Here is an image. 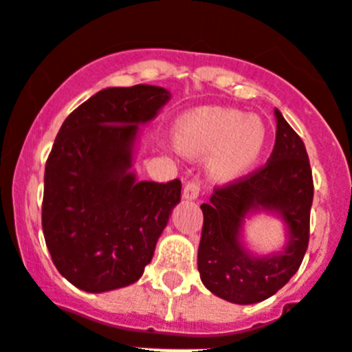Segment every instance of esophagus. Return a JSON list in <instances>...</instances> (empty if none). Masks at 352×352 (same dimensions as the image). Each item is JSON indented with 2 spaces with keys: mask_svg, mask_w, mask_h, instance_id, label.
Here are the masks:
<instances>
[{
  "mask_svg": "<svg viewBox=\"0 0 352 352\" xmlns=\"http://www.w3.org/2000/svg\"><path fill=\"white\" fill-rule=\"evenodd\" d=\"M199 191H201V186H199L198 180H189L186 186H184V198L186 199H196L199 196Z\"/></svg>",
  "mask_w": 352,
  "mask_h": 352,
  "instance_id": "obj_1",
  "label": "esophagus"
}]
</instances>
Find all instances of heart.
Here are the masks:
<instances>
[{"label": "heart", "instance_id": "b5f03b06", "mask_svg": "<svg viewBox=\"0 0 352 352\" xmlns=\"http://www.w3.org/2000/svg\"><path fill=\"white\" fill-rule=\"evenodd\" d=\"M267 124L242 110L205 107L177 122L175 144L184 154H204L214 179L230 180L254 166L267 145Z\"/></svg>", "mask_w": 352, "mask_h": 352}]
</instances>
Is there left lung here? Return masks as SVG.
I'll use <instances>...</instances> for the list:
<instances>
[{"label": "left lung", "mask_w": 352, "mask_h": 352, "mask_svg": "<svg viewBox=\"0 0 352 352\" xmlns=\"http://www.w3.org/2000/svg\"><path fill=\"white\" fill-rule=\"evenodd\" d=\"M277 133L270 157L247 175L215 186L201 205L198 247L201 283L228 302L249 305L270 298L296 274L309 247L314 180L305 144L275 110ZM275 210L290 228V242L278 255L254 258L238 242L239 224L254 208Z\"/></svg>", "instance_id": "obj_1"}]
</instances>
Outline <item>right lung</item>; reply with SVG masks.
I'll list each match as a JSON object with an SVG mask.
<instances>
[{
  "label": "right lung",
  "mask_w": 352,
  "mask_h": 352,
  "mask_svg": "<svg viewBox=\"0 0 352 352\" xmlns=\"http://www.w3.org/2000/svg\"><path fill=\"white\" fill-rule=\"evenodd\" d=\"M170 100L156 85L110 87L66 117L45 164L42 228L59 274L89 293L137 283L182 184L138 182L131 172L138 124Z\"/></svg>",
  "instance_id": "right-lung-1"
}]
</instances>
